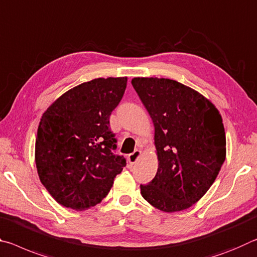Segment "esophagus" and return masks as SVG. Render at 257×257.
Returning <instances> with one entry per match:
<instances>
[{
  "label": "esophagus",
  "mask_w": 257,
  "mask_h": 257,
  "mask_svg": "<svg viewBox=\"0 0 257 257\" xmlns=\"http://www.w3.org/2000/svg\"><path fill=\"white\" fill-rule=\"evenodd\" d=\"M141 156V150H134L132 154L128 155V162L130 164H136L138 162V159Z\"/></svg>",
  "instance_id": "esophagus-1"
}]
</instances>
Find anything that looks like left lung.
I'll use <instances>...</instances> for the list:
<instances>
[{"mask_svg":"<svg viewBox=\"0 0 257 257\" xmlns=\"http://www.w3.org/2000/svg\"><path fill=\"white\" fill-rule=\"evenodd\" d=\"M132 85L155 126L158 171L141 195L172 213L191 207L215 181L225 161L222 117L211 101L173 79L136 77Z\"/></svg>","mask_w":257,"mask_h":257,"instance_id":"8db88e82","label":"left lung"}]
</instances>
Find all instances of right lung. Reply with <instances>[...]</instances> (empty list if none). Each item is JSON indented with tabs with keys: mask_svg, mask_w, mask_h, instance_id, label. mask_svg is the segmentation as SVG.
<instances>
[{
	"mask_svg": "<svg viewBox=\"0 0 257 257\" xmlns=\"http://www.w3.org/2000/svg\"><path fill=\"white\" fill-rule=\"evenodd\" d=\"M126 77L95 78L67 91L42 116L35 144L40 180L59 204L76 211L108 195L126 166L115 155L109 117L123 98Z\"/></svg>",
	"mask_w": 257,
	"mask_h": 257,
	"instance_id": "1",
	"label": "right lung"
}]
</instances>
